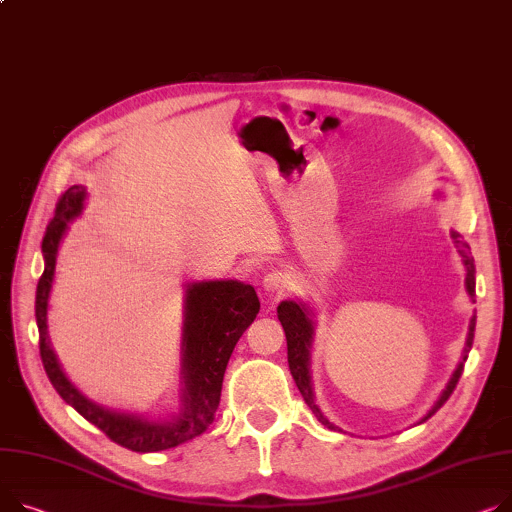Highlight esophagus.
<instances>
[{
  "instance_id": "obj_1",
  "label": "esophagus",
  "mask_w": 512,
  "mask_h": 512,
  "mask_svg": "<svg viewBox=\"0 0 512 512\" xmlns=\"http://www.w3.org/2000/svg\"><path fill=\"white\" fill-rule=\"evenodd\" d=\"M263 288L267 290V292H282V290H286V278L282 276V274H278V271H271V274H265L263 276Z\"/></svg>"
}]
</instances>
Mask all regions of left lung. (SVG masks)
I'll use <instances>...</instances> for the list:
<instances>
[{
    "label": "left lung",
    "instance_id": "obj_1",
    "mask_svg": "<svg viewBox=\"0 0 512 512\" xmlns=\"http://www.w3.org/2000/svg\"><path fill=\"white\" fill-rule=\"evenodd\" d=\"M451 236H453V243L463 259V265H465V290L469 294V298L473 300L475 296V265H473V257H471V251H469V245L463 241L461 234L451 230ZM278 319L286 331V342H288V364H290V372L292 377L296 381V387L298 391L302 393L306 405L311 407L313 414L317 416V420L335 430L337 426L331 424L325 414L321 412V407L315 403V391H313V381H311V348H313V335H315V321H313V311L306 306L302 300H284L280 302L278 306ZM473 331H475V315L471 317L469 321V331H467V339H465V348H463V354H461V360L457 364V368L453 370L451 379L447 383V387L442 389V393L438 395V399L434 401V405L430 407V410L420 418L418 424L426 422L428 418H432L442 405H445V401L451 397V393L455 391L459 379H461V372H463V366H465V360H467V354L471 350V344H473Z\"/></svg>",
    "mask_w": 512,
    "mask_h": 512
}]
</instances>
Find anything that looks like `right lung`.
I'll return each instance as SVG.
<instances>
[{"label":"right lung","mask_w":512,"mask_h":512,"mask_svg":"<svg viewBox=\"0 0 512 512\" xmlns=\"http://www.w3.org/2000/svg\"><path fill=\"white\" fill-rule=\"evenodd\" d=\"M86 195L84 185L67 189L57 203L55 218L49 222L43 238L45 269L37 286L34 315H37L39 325L45 372L61 399L117 445L135 453H156L179 447L206 432L214 422L230 354L238 337L245 333L259 313L257 292L251 284L238 280H203L185 284L181 403L177 412L154 420L144 414H125L94 403L65 377L51 346L47 317L59 245L70 222L82 214Z\"/></svg>","instance_id":"1"}]
</instances>
